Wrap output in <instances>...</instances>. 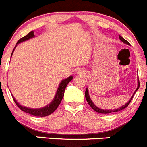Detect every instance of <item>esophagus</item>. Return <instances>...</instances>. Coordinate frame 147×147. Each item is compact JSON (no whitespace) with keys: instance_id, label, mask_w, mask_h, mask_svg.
Masks as SVG:
<instances>
[{"instance_id":"obj_1","label":"esophagus","mask_w":147,"mask_h":147,"mask_svg":"<svg viewBox=\"0 0 147 147\" xmlns=\"http://www.w3.org/2000/svg\"><path fill=\"white\" fill-rule=\"evenodd\" d=\"M77 73H78V74H81V73H82V71H81V70H78V71H77Z\"/></svg>"}]
</instances>
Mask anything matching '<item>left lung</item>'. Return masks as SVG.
I'll return each instance as SVG.
<instances>
[{"mask_svg":"<svg viewBox=\"0 0 147 147\" xmlns=\"http://www.w3.org/2000/svg\"><path fill=\"white\" fill-rule=\"evenodd\" d=\"M119 37L120 40H121V41H122L123 43H126V44H128V45H130V43H129V42L127 41V40H125V39L123 38V37H121V36H119ZM137 81H138V83H137V84H138L137 88H136V91H134V93L133 95H132L131 98H130V100H129V101H128L127 103H126V104H125L124 105H123V106H121V107H120L119 108L114 109H101L98 108V107H96V106L95 104H94V103H93V101H91V98H90V96H89V94H88V88H86V91H85V97H86V99L87 102L88 103V104H89V105H90V107H91V108H92L94 110V111H96V112H98V113H100V114H110V113H116V112H118V111H121V110H123V109H125V108H126V107H127L128 105H129V104H130V102H131V101L132 98H133L134 95L135 93H136V91H137V90L139 89V78H138Z\"/></svg>","mask_w":147,"mask_h":147,"instance_id":"8db88e82","label":"left lung"}]
</instances>
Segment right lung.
Masks as SVG:
<instances>
[{"instance_id":"add662e5","label":"right lung","mask_w":147,"mask_h":147,"mask_svg":"<svg viewBox=\"0 0 147 147\" xmlns=\"http://www.w3.org/2000/svg\"><path fill=\"white\" fill-rule=\"evenodd\" d=\"M35 37L34 33L33 31H30V33H28L26 36L21 38L20 40H18V41L17 42L15 48L13 50L12 53H11V56H12L14 50H15L16 47L17 46V45L20 43H22V42L26 41V40H29V39ZM73 79V76H70L68 78H65V79L62 80L61 81L60 84L59 86V88H58L57 91L56 93V95H55L54 98L52 100L50 104H49L48 105L45 106L44 107H42V108H38V109H32V108H28V107H24L21 104H20L19 103L17 102V101L16 100V98H14L13 96L12 95L14 101H15L16 104L24 112L28 113L29 114H31V115L35 116V117H46V116H49L50 114H51L53 111H56V109L58 108V107L59 106V104H61L62 101V98H63V95H64L65 89H66V86H67L68 84L70 82L71 80Z\"/></svg>"}]
</instances>
